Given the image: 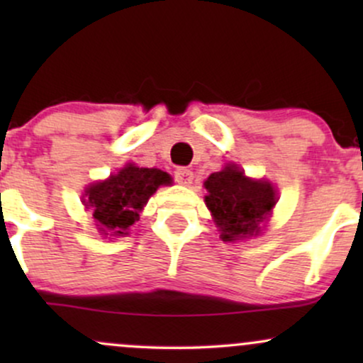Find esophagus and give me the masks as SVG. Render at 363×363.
Instances as JSON below:
<instances>
[{"instance_id": "34e87169", "label": "esophagus", "mask_w": 363, "mask_h": 363, "mask_svg": "<svg viewBox=\"0 0 363 363\" xmlns=\"http://www.w3.org/2000/svg\"><path fill=\"white\" fill-rule=\"evenodd\" d=\"M174 176H176V181L179 184H184V186H189L194 179V174L187 167H177L176 172H174Z\"/></svg>"}]
</instances>
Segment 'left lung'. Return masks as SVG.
Segmentation results:
<instances>
[{
  "label": "left lung",
  "instance_id": "left-lung-1",
  "mask_svg": "<svg viewBox=\"0 0 363 363\" xmlns=\"http://www.w3.org/2000/svg\"><path fill=\"white\" fill-rule=\"evenodd\" d=\"M205 187L206 206L220 227L222 240L257 235L259 223L277 205V193L269 182L247 179L235 165L211 174Z\"/></svg>",
  "mask_w": 363,
  "mask_h": 363
}]
</instances>
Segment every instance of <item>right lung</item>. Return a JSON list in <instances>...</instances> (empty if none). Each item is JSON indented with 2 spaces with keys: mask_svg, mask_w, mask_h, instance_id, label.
<instances>
[{
  "mask_svg": "<svg viewBox=\"0 0 363 363\" xmlns=\"http://www.w3.org/2000/svg\"><path fill=\"white\" fill-rule=\"evenodd\" d=\"M170 176L158 169L128 165L107 181L86 189V206L104 234L128 235L131 225L140 220V211L158 186L169 184Z\"/></svg>",
  "mask_w": 363,
  "mask_h": 363,
  "instance_id": "right-lung-1",
  "label": "right lung"
}]
</instances>
